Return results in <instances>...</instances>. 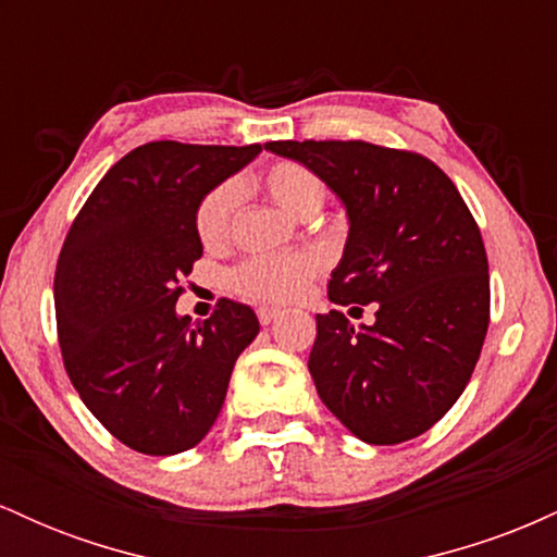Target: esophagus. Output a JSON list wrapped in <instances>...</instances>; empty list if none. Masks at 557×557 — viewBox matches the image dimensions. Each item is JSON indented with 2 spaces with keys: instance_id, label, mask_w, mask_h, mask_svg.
<instances>
[{
  "instance_id": "esophagus-1",
  "label": "esophagus",
  "mask_w": 557,
  "mask_h": 557,
  "mask_svg": "<svg viewBox=\"0 0 557 557\" xmlns=\"http://www.w3.org/2000/svg\"><path fill=\"white\" fill-rule=\"evenodd\" d=\"M257 317H259L261 324H272L274 319L280 317V309H272V306H259Z\"/></svg>"
}]
</instances>
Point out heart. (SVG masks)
Wrapping results in <instances>:
<instances>
[{"label":"heart","instance_id":"heart-1","mask_svg":"<svg viewBox=\"0 0 557 557\" xmlns=\"http://www.w3.org/2000/svg\"><path fill=\"white\" fill-rule=\"evenodd\" d=\"M264 194L285 209L287 214L306 216L317 214L327 198V185L317 172L298 162H274L259 175ZM240 188L235 181L214 185L201 198L196 209V235L203 248L216 251L230 240L238 214ZM322 270V261L309 251L283 253V257H251L233 267L227 283L235 293L259 304H287L304 296V290L314 283Z\"/></svg>","mask_w":557,"mask_h":557}]
</instances>
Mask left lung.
Here are the masks:
<instances>
[{
    "label": "left lung",
    "mask_w": 557,
    "mask_h": 557,
    "mask_svg": "<svg viewBox=\"0 0 557 557\" xmlns=\"http://www.w3.org/2000/svg\"><path fill=\"white\" fill-rule=\"evenodd\" d=\"M317 172L348 212L332 304H374V324L317 314L309 356L319 398L369 445H398L461 398L490 324L482 233L450 177L426 157L367 140H270Z\"/></svg>",
    "instance_id": "obj_1"
}]
</instances>
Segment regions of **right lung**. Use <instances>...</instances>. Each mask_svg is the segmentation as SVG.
<instances>
[{
  "instance_id": "add662e5",
  "label": "right lung",
  "mask_w": 557,
  "mask_h": 557,
  "mask_svg": "<svg viewBox=\"0 0 557 557\" xmlns=\"http://www.w3.org/2000/svg\"><path fill=\"white\" fill-rule=\"evenodd\" d=\"M259 151L138 146L101 177L60 251L54 311L70 382L120 443L146 456H175L207 437L235 361L259 335L251 306L230 298L207 322L175 311L203 253L198 203Z\"/></svg>"
}]
</instances>
